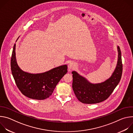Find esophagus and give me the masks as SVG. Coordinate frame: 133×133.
I'll return each instance as SVG.
<instances>
[{
  "label": "esophagus",
  "mask_w": 133,
  "mask_h": 133,
  "mask_svg": "<svg viewBox=\"0 0 133 133\" xmlns=\"http://www.w3.org/2000/svg\"><path fill=\"white\" fill-rule=\"evenodd\" d=\"M76 67V63H75L74 62H70L68 65V69H72L75 68Z\"/></svg>",
  "instance_id": "esophagus-1"
}]
</instances>
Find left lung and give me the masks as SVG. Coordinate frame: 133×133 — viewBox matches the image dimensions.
<instances>
[{
  "mask_svg": "<svg viewBox=\"0 0 133 133\" xmlns=\"http://www.w3.org/2000/svg\"><path fill=\"white\" fill-rule=\"evenodd\" d=\"M118 59L111 76L100 83L89 82L76 71H72V89L77 98L84 104L101 103L107 99L118 85L122 77L123 64L120 48L117 46Z\"/></svg>",
  "mask_w": 133,
  "mask_h": 133,
  "instance_id": "8db88e82",
  "label": "left lung"
}]
</instances>
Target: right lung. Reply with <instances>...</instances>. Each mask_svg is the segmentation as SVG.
<instances>
[{"mask_svg":"<svg viewBox=\"0 0 133 133\" xmlns=\"http://www.w3.org/2000/svg\"><path fill=\"white\" fill-rule=\"evenodd\" d=\"M15 51L16 44L12 50L10 65L11 72L18 89L29 98L44 100L48 98L57 84L67 72V65H62L42 73L25 72L17 64Z\"/></svg>","mask_w":133,"mask_h":133,"instance_id":"1","label":"right lung"}]
</instances>
